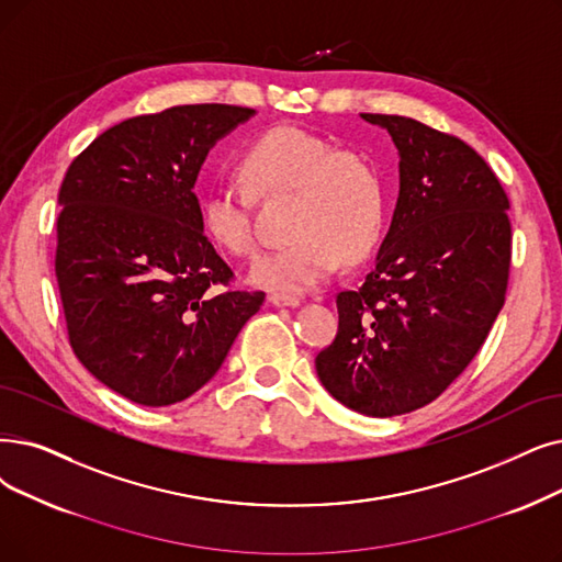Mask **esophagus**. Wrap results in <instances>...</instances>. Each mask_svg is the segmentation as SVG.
<instances>
[{
	"mask_svg": "<svg viewBox=\"0 0 562 562\" xmlns=\"http://www.w3.org/2000/svg\"><path fill=\"white\" fill-rule=\"evenodd\" d=\"M268 303L276 307H299L301 301L296 296H284V294H271L268 296Z\"/></svg>",
	"mask_w": 562,
	"mask_h": 562,
	"instance_id": "obj_1",
	"label": "esophagus"
}]
</instances>
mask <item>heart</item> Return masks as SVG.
I'll return each instance as SVG.
<instances>
[{
  "mask_svg": "<svg viewBox=\"0 0 562 562\" xmlns=\"http://www.w3.org/2000/svg\"><path fill=\"white\" fill-rule=\"evenodd\" d=\"M240 177L259 194L299 192V238L261 252L248 280L273 294H303L328 280L345 259L368 255L383 227V183L370 158L299 128L259 135L240 158ZM202 223L223 250L246 257L255 248L250 198L217 181L202 194Z\"/></svg>",
  "mask_w": 562,
  "mask_h": 562,
  "instance_id": "heart-1",
  "label": "heart"
}]
</instances>
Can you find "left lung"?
Instances as JSON below:
<instances>
[{"label":"left lung","instance_id":"1","mask_svg":"<svg viewBox=\"0 0 562 562\" xmlns=\"http://www.w3.org/2000/svg\"><path fill=\"white\" fill-rule=\"evenodd\" d=\"M360 116L397 146L400 198L370 276L337 294V335L314 364L339 404L390 418L434 402L490 335L507 289L509 202L467 142L408 116Z\"/></svg>","mask_w":562,"mask_h":562}]
</instances>
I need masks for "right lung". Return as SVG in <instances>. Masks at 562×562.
Masks as SVG:
<instances>
[{"mask_svg": "<svg viewBox=\"0 0 562 562\" xmlns=\"http://www.w3.org/2000/svg\"><path fill=\"white\" fill-rule=\"evenodd\" d=\"M255 116L177 105L121 121L70 162L57 259L78 360L142 406L183 402L221 370L263 291H223L232 268L204 234L194 181L217 139Z\"/></svg>", "mask_w": 562, "mask_h": 562, "instance_id": "add662e5", "label": "right lung"}]
</instances>
